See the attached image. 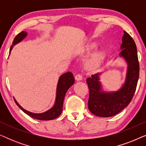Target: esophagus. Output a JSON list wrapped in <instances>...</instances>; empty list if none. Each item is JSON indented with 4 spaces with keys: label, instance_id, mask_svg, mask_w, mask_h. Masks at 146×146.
Segmentation results:
<instances>
[{
    "label": "esophagus",
    "instance_id": "34e87169",
    "mask_svg": "<svg viewBox=\"0 0 146 146\" xmlns=\"http://www.w3.org/2000/svg\"><path fill=\"white\" fill-rule=\"evenodd\" d=\"M75 80L76 81H80L82 80V76L80 74H77L75 76Z\"/></svg>",
    "mask_w": 146,
    "mask_h": 146
}]
</instances>
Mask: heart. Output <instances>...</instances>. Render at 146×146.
<instances>
[{
	"instance_id": "obj_1",
	"label": "heart",
	"mask_w": 146,
	"mask_h": 146,
	"mask_svg": "<svg viewBox=\"0 0 146 146\" xmlns=\"http://www.w3.org/2000/svg\"><path fill=\"white\" fill-rule=\"evenodd\" d=\"M98 44L94 41H89L86 44L82 51L83 54H88L96 49ZM106 58V52L104 49L97 50L91 53L83 62L84 68L88 72H94L97 71L104 62Z\"/></svg>"
}]
</instances>
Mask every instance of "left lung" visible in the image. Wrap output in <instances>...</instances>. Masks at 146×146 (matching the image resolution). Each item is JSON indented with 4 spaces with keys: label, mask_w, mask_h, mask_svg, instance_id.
I'll use <instances>...</instances> for the list:
<instances>
[{
    "label": "left lung",
    "mask_w": 146,
    "mask_h": 146,
    "mask_svg": "<svg viewBox=\"0 0 146 146\" xmlns=\"http://www.w3.org/2000/svg\"><path fill=\"white\" fill-rule=\"evenodd\" d=\"M123 33L119 56L127 62V69L122 87L117 91L104 92L98 73L86 80L89 88V110L97 116L108 117L117 114L130 103L136 89L139 72L136 45L129 34L125 31Z\"/></svg>",
    "instance_id": "left-lung-1"
}]
</instances>
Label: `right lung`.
Instances as JSON below:
<instances>
[{"mask_svg": "<svg viewBox=\"0 0 146 146\" xmlns=\"http://www.w3.org/2000/svg\"><path fill=\"white\" fill-rule=\"evenodd\" d=\"M27 36V33L25 31H22L21 33L18 34V35L16 36V37L14 39L13 45L11 46L10 48V52L12 50L13 48L14 45H16L17 44L21 42L24 38H25L26 36ZM74 83V78L73 74L70 72L61 75L59 78L58 82L57 84V88H56V100L54 105L53 106L52 108L49 109L48 110L44 111L43 113H33L31 111H29L26 110L19 105V104L17 102V100L15 99V103L17 105L23 110L25 113L29 115V116L33 117V118L39 119V120H52L56 118L59 116L62 113V107H63V102L64 100V97L66 95V93L68 90L72 86Z\"/></svg>", "mask_w": 146, "mask_h": 146, "instance_id": "right-lung-1", "label": "right lung"}]
</instances>
